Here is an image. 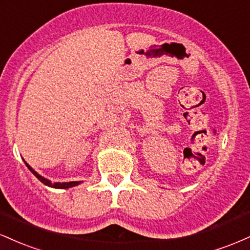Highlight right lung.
<instances>
[{
	"label": "right lung",
	"instance_id": "add662e5",
	"mask_svg": "<svg viewBox=\"0 0 250 250\" xmlns=\"http://www.w3.org/2000/svg\"><path fill=\"white\" fill-rule=\"evenodd\" d=\"M25 163V166H27L28 168H29V170L31 171V173H33L34 175H35V176L37 177V179H39L40 181H41L42 183H44L45 186H48V187H53V188H61V189H65V188H70V187H74V186H77V185H80V183H81V181H73V182H62V183H60V182H55V183H51L49 180H47V179H44V177H42L41 175H39L36 173L35 170H34L33 168L30 167L29 165H28L27 162H24Z\"/></svg>",
	"mask_w": 250,
	"mask_h": 250
}]
</instances>
